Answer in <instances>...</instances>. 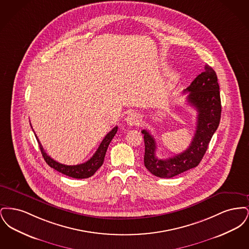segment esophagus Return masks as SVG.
Instances as JSON below:
<instances>
[{"instance_id": "34e87169", "label": "esophagus", "mask_w": 249, "mask_h": 249, "mask_svg": "<svg viewBox=\"0 0 249 249\" xmlns=\"http://www.w3.org/2000/svg\"><path fill=\"white\" fill-rule=\"evenodd\" d=\"M140 117L136 113H130L126 118V122L129 126H137L140 124Z\"/></svg>"}]
</instances>
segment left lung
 Here are the masks:
<instances>
[{"label":"left lung","instance_id":"obj_1","mask_svg":"<svg viewBox=\"0 0 249 249\" xmlns=\"http://www.w3.org/2000/svg\"><path fill=\"white\" fill-rule=\"evenodd\" d=\"M189 92L188 103L198 112L197 126L190 146L180 154L166 160L156 156L154 137L142 130L144 140L143 163L156 177L170 178L176 177L199 165L208 144L217 129L221 116V101L216 73L209 65L200 73L185 90Z\"/></svg>","mask_w":249,"mask_h":249}]
</instances>
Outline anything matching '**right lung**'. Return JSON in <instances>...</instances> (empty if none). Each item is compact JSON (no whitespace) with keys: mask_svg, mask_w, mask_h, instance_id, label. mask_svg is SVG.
<instances>
[{"mask_svg":"<svg viewBox=\"0 0 249 249\" xmlns=\"http://www.w3.org/2000/svg\"><path fill=\"white\" fill-rule=\"evenodd\" d=\"M118 131V127L116 126L113 130L109 131L106 135V137L104 138V140L101 142V144L99 145L98 149L96 150L95 154L86 162L81 163V164H77V165H65L62 163H59L58 161L54 160L52 158H50L45 151V149L43 148L41 142H39L38 137L36 136L37 142L39 143L40 149H41V153L43 155L46 162L51 168L55 169L56 171H58L59 173L70 177L72 178H78V179H82V178H88L92 177L95 173L97 172V170L103 165L104 163V160L106 157L107 148L110 142L112 141V139L114 138V136L116 135Z\"/></svg>","mask_w":249,"mask_h":249,"instance_id":"right-lung-1","label":"right lung"}]
</instances>
